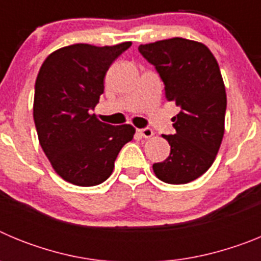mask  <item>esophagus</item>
<instances>
[{"mask_svg":"<svg viewBox=\"0 0 261 261\" xmlns=\"http://www.w3.org/2000/svg\"><path fill=\"white\" fill-rule=\"evenodd\" d=\"M138 133H140V135H141L144 138H150V137H153V135H154V132L151 130L150 128L138 129Z\"/></svg>","mask_w":261,"mask_h":261,"instance_id":"1","label":"esophagus"}]
</instances>
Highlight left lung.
<instances>
[{
	"label": "left lung",
	"instance_id": "8db88e82",
	"mask_svg": "<svg viewBox=\"0 0 261 261\" xmlns=\"http://www.w3.org/2000/svg\"><path fill=\"white\" fill-rule=\"evenodd\" d=\"M138 50L165 82L166 99L180 107L172 119L175 135H163L170 155L154 163L153 171L165 183H190L213 165L225 133L226 90L218 62L206 45L183 38L140 45Z\"/></svg>",
	"mask_w": 261,
	"mask_h": 261
}]
</instances>
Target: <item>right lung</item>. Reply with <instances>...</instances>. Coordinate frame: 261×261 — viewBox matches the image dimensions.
<instances>
[{"label": "right lung", "mask_w": 261, "mask_h": 261, "mask_svg": "<svg viewBox=\"0 0 261 261\" xmlns=\"http://www.w3.org/2000/svg\"><path fill=\"white\" fill-rule=\"evenodd\" d=\"M130 45H68L50 53L39 70L34 96L39 142L56 174L74 186L107 180L119 151L135 136L130 124L110 125L90 114L105 91L108 68Z\"/></svg>", "instance_id": "right-lung-1"}]
</instances>
